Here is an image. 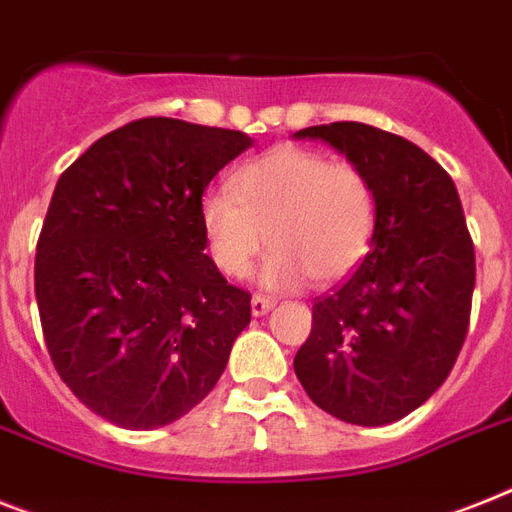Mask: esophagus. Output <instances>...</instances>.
<instances>
[{
    "mask_svg": "<svg viewBox=\"0 0 512 512\" xmlns=\"http://www.w3.org/2000/svg\"><path fill=\"white\" fill-rule=\"evenodd\" d=\"M273 305H276V299L273 297L255 294V297H252V315H257V318H260V315H265L268 310H273Z\"/></svg>",
    "mask_w": 512,
    "mask_h": 512,
    "instance_id": "1",
    "label": "esophagus"
}]
</instances>
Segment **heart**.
Instances as JSON below:
<instances>
[{"label":"heart","instance_id":"b5f03b06","mask_svg":"<svg viewBox=\"0 0 512 512\" xmlns=\"http://www.w3.org/2000/svg\"><path fill=\"white\" fill-rule=\"evenodd\" d=\"M376 189L360 165L318 149L273 147L231 176V191H207L199 223L215 268L244 278L268 244L260 281L297 289L334 284L368 255L376 231Z\"/></svg>","mask_w":512,"mask_h":512}]
</instances>
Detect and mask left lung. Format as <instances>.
<instances>
[{
  "label": "left lung",
  "instance_id": "1",
  "mask_svg": "<svg viewBox=\"0 0 512 512\" xmlns=\"http://www.w3.org/2000/svg\"><path fill=\"white\" fill-rule=\"evenodd\" d=\"M294 136L360 165L378 202L371 252L315 299L294 373L339 421H400L444 384L468 334L476 255L458 189L434 157L381 128L342 120Z\"/></svg>",
  "mask_w": 512,
  "mask_h": 512
}]
</instances>
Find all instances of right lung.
Segmentation results:
<instances>
[{
    "label": "right lung",
    "instance_id": "obj_1",
    "mask_svg": "<svg viewBox=\"0 0 512 512\" xmlns=\"http://www.w3.org/2000/svg\"><path fill=\"white\" fill-rule=\"evenodd\" d=\"M252 147L242 131L141 118L60 176L36 247V302L68 389L131 431L205 400L252 318L205 255L199 202Z\"/></svg>",
    "mask_w": 512,
    "mask_h": 512
}]
</instances>
